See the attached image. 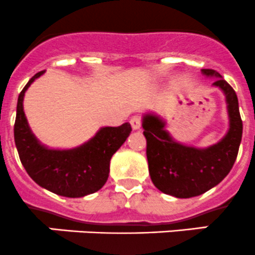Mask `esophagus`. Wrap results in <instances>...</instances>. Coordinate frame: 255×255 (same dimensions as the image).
Returning a JSON list of instances; mask_svg holds the SVG:
<instances>
[{"label": "esophagus", "instance_id": "1", "mask_svg": "<svg viewBox=\"0 0 255 255\" xmlns=\"http://www.w3.org/2000/svg\"><path fill=\"white\" fill-rule=\"evenodd\" d=\"M130 124L132 130H138L141 128V119L140 117H132L130 120Z\"/></svg>", "mask_w": 255, "mask_h": 255}]
</instances>
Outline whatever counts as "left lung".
Segmentation results:
<instances>
[{
    "label": "left lung",
    "mask_w": 255,
    "mask_h": 255,
    "mask_svg": "<svg viewBox=\"0 0 255 255\" xmlns=\"http://www.w3.org/2000/svg\"><path fill=\"white\" fill-rule=\"evenodd\" d=\"M201 72L217 78L213 87L226 97L229 128L222 140L205 148L183 145L173 140L166 130V122L157 114L142 117L151 181L161 192L177 198L196 197L218 185L233 167L242 141L243 124L236 92L216 70Z\"/></svg>",
    "instance_id": "1"
}]
</instances>
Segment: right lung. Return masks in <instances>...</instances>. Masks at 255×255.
Returning a JSON list of instances; mask_svg holds the SVG:
<instances>
[{
	"label": "right lung",
	"mask_w": 255,
	"mask_h": 255,
	"mask_svg": "<svg viewBox=\"0 0 255 255\" xmlns=\"http://www.w3.org/2000/svg\"><path fill=\"white\" fill-rule=\"evenodd\" d=\"M44 73L31 78L17 102L14 142L29 177L45 190L69 198L99 191L109 177L110 160L131 132L128 123L100 128L87 142L73 148H49L34 136L23 112L24 93Z\"/></svg>",
	"instance_id": "1"
}]
</instances>
